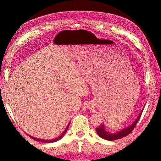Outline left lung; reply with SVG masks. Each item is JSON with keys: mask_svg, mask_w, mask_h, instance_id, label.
<instances>
[{"mask_svg": "<svg viewBox=\"0 0 161 161\" xmlns=\"http://www.w3.org/2000/svg\"><path fill=\"white\" fill-rule=\"evenodd\" d=\"M142 112L143 111H141L139 114V116H138L137 119L136 120V121H134V123H133L132 125H130V126H129L127 128H125V129H124L123 130H119V132H117L116 133H108L107 130H105V129H104V125L101 124L99 127L96 129L97 134L99 135L101 138H103V139L107 140V141L117 140V139H119V138H121L124 137V136H126L132 132V130L135 128L136 125L137 124L138 120L140 119L141 114H142Z\"/></svg>", "mask_w": 161, "mask_h": 161, "instance_id": "8db88e82", "label": "left lung"}]
</instances>
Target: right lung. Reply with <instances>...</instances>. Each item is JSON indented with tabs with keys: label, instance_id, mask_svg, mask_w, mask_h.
Here are the masks:
<instances>
[{
	"label": "right lung",
	"instance_id": "right-lung-1",
	"mask_svg": "<svg viewBox=\"0 0 161 161\" xmlns=\"http://www.w3.org/2000/svg\"><path fill=\"white\" fill-rule=\"evenodd\" d=\"M69 124L70 123H69V124H68V126H67V128H66V129H65L64 130V132L62 133V134L59 136V137H58L57 138H54V139H53V140H44V139H40V138H35V137H33V136H29L30 137H31V138H32V139H34L35 141H39V142H44V143H53V142H56V141H59V139H61V138H62V136H63L65 133H66V132H67V129L68 128H69Z\"/></svg>",
	"mask_w": 161,
	"mask_h": 161
}]
</instances>
